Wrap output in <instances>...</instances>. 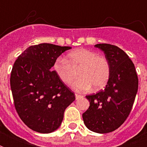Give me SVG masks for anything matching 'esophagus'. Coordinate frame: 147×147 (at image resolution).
I'll list each match as a JSON object with an SVG mask.
<instances>
[{"mask_svg": "<svg viewBox=\"0 0 147 147\" xmlns=\"http://www.w3.org/2000/svg\"><path fill=\"white\" fill-rule=\"evenodd\" d=\"M83 95H81V94H76V100H78L79 98H83Z\"/></svg>", "mask_w": 147, "mask_h": 147, "instance_id": "1", "label": "esophagus"}]
</instances>
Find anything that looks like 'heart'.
Listing matches in <instances>:
<instances>
[{
	"mask_svg": "<svg viewBox=\"0 0 147 147\" xmlns=\"http://www.w3.org/2000/svg\"><path fill=\"white\" fill-rule=\"evenodd\" d=\"M53 69L58 78L65 85L73 81L76 71L78 77L72 84V88L78 92H85L94 87L98 90L105 87L109 80L111 67L108 60L95 52L85 48L71 51L66 59L59 57L54 61Z\"/></svg>",
	"mask_w": 147,
	"mask_h": 147,
	"instance_id": "1",
	"label": "heart"
}]
</instances>
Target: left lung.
Instances as JSON below:
<instances>
[{"label": "left lung", "mask_w": 147, "mask_h": 147, "mask_svg": "<svg viewBox=\"0 0 147 147\" xmlns=\"http://www.w3.org/2000/svg\"><path fill=\"white\" fill-rule=\"evenodd\" d=\"M94 47L105 53L111 75L105 89L86 96L90 106L82 117L90 130L107 134L117 129L129 116L138 90V78L134 64L124 51L107 43Z\"/></svg>", "instance_id": "8db88e82"}]
</instances>
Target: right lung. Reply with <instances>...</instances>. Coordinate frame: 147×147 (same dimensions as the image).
<instances>
[{
	"mask_svg": "<svg viewBox=\"0 0 147 147\" xmlns=\"http://www.w3.org/2000/svg\"><path fill=\"white\" fill-rule=\"evenodd\" d=\"M69 47L41 43L28 47L15 61L10 75L14 106L31 130L49 134L59 127L76 96L52 71L53 62Z\"/></svg>",
	"mask_w": 147,
	"mask_h": 147,
	"instance_id": "right-lung-1",
	"label": "right lung"
}]
</instances>
